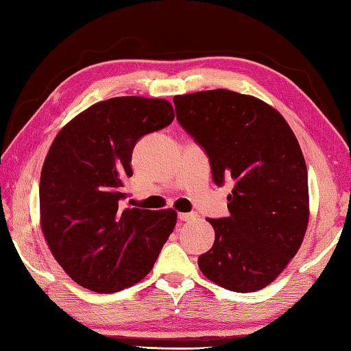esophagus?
Wrapping results in <instances>:
<instances>
[{"label": "esophagus", "instance_id": "esophagus-1", "mask_svg": "<svg viewBox=\"0 0 351 351\" xmlns=\"http://www.w3.org/2000/svg\"><path fill=\"white\" fill-rule=\"evenodd\" d=\"M195 217V213L193 212H190V213H186V212H181V213H178V219H180V221H189V219H193Z\"/></svg>", "mask_w": 351, "mask_h": 351}]
</instances>
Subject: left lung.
Instances as JSON below:
<instances>
[{
  "mask_svg": "<svg viewBox=\"0 0 351 351\" xmlns=\"http://www.w3.org/2000/svg\"><path fill=\"white\" fill-rule=\"evenodd\" d=\"M173 104L180 125L209 156L213 182L234 181L230 215L207 218L215 241L199 255L201 272L235 293L268 287L299 251L310 217L293 130L268 104L229 90L175 96Z\"/></svg>",
  "mask_w": 351,
  "mask_h": 351,
  "instance_id": "obj_1",
  "label": "left lung"
}]
</instances>
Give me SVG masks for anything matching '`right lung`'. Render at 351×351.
<instances>
[{
	"instance_id": "1",
	"label": "right lung",
	"mask_w": 351,
	"mask_h": 351,
	"mask_svg": "<svg viewBox=\"0 0 351 351\" xmlns=\"http://www.w3.org/2000/svg\"><path fill=\"white\" fill-rule=\"evenodd\" d=\"M173 119L164 99L112 97L75 116L52 142L40 176L41 230L80 287L105 294L133 287L173 232V209L122 207L136 142Z\"/></svg>"
}]
</instances>
